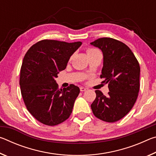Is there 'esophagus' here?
Here are the masks:
<instances>
[{
  "instance_id": "esophagus-1",
  "label": "esophagus",
  "mask_w": 156,
  "mask_h": 156,
  "mask_svg": "<svg viewBox=\"0 0 156 156\" xmlns=\"http://www.w3.org/2000/svg\"><path fill=\"white\" fill-rule=\"evenodd\" d=\"M80 91H85L87 89V88H84V87H80Z\"/></svg>"
}]
</instances>
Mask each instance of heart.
I'll return each mask as SVG.
<instances>
[{"instance_id":"b5f03b06","label":"heart","mask_w":156,"mask_h":156,"mask_svg":"<svg viewBox=\"0 0 156 156\" xmlns=\"http://www.w3.org/2000/svg\"><path fill=\"white\" fill-rule=\"evenodd\" d=\"M98 51V50H96V49H89L88 51H87V54H91V53H93V52H95V51Z\"/></svg>"}]
</instances>
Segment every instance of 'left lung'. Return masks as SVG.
I'll return each mask as SVG.
<instances>
[{
	"mask_svg": "<svg viewBox=\"0 0 156 156\" xmlns=\"http://www.w3.org/2000/svg\"><path fill=\"white\" fill-rule=\"evenodd\" d=\"M103 54L100 78L108 84L109 92L105 96L96 90V98L91 105L94 115L107 122L122 119L130 112L140 89L139 63L125 43L111 38H101L90 43Z\"/></svg>",
	"mask_w": 156,
	"mask_h": 156,
	"instance_id": "1",
	"label": "left lung"
}]
</instances>
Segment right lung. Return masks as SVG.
<instances>
[{"instance_id": "obj_1", "label": "right lung", "mask_w": 156, "mask_h": 156, "mask_svg": "<svg viewBox=\"0 0 156 156\" xmlns=\"http://www.w3.org/2000/svg\"><path fill=\"white\" fill-rule=\"evenodd\" d=\"M81 44V42L43 40L31 46L23 58L21 94L29 112L44 125H58L72 112L80 89L72 84L60 89L55 78Z\"/></svg>"}]
</instances>
